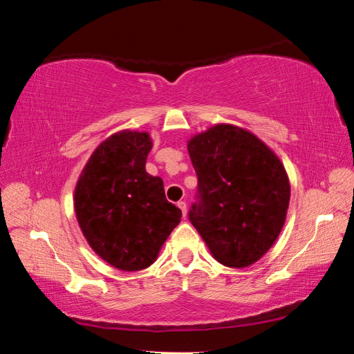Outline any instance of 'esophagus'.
I'll return each instance as SVG.
<instances>
[{"label": "esophagus", "instance_id": "34e87169", "mask_svg": "<svg viewBox=\"0 0 354 354\" xmlns=\"http://www.w3.org/2000/svg\"><path fill=\"white\" fill-rule=\"evenodd\" d=\"M178 207L181 209V212H183V215L185 217V214H187V205H185V201H179L178 203Z\"/></svg>", "mask_w": 354, "mask_h": 354}]
</instances>
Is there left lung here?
<instances>
[{
    "label": "left lung",
    "instance_id": "obj_1",
    "mask_svg": "<svg viewBox=\"0 0 354 354\" xmlns=\"http://www.w3.org/2000/svg\"><path fill=\"white\" fill-rule=\"evenodd\" d=\"M198 176L189 218L214 259L245 268L283 230L290 183L277 154L250 131L220 123L187 142Z\"/></svg>",
    "mask_w": 354,
    "mask_h": 354
}]
</instances>
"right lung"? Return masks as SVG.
<instances>
[{
    "instance_id": "obj_1",
    "label": "right lung",
    "mask_w": 354,
    "mask_h": 354,
    "mask_svg": "<svg viewBox=\"0 0 354 354\" xmlns=\"http://www.w3.org/2000/svg\"><path fill=\"white\" fill-rule=\"evenodd\" d=\"M151 148L148 133L112 134L92 153L75 187L84 237L101 259L123 272L151 266L183 217L167 201L162 179L145 170Z\"/></svg>"
}]
</instances>
